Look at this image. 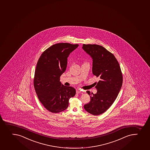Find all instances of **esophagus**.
<instances>
[{
	"label": "esophagus",
	"instance_id": "esophagus-1",
	"mask_svg": "<svg viewBox=\"0 0 150 150\" xmlns=\"http://www.w3.org/2000/svg\"><path fill=\"white\" fill-rule=\"evenodd\" d=\"M83 93V92L81 91H80V90H77L76 91V93L77 94H80V93Z\"/></svg>",
	"mask_w": 150,
	"mask_h": 150
}]
</instances>
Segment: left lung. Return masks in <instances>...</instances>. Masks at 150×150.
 I'll list each match as a JSON object with an SVG mask.
<instances>
[{
	"mask_svg": "<svg viewBox=\"0 0 150 150\" xmlns=\"http://www.w3.org/2000/svg\"><path fill=\"white\" fill-rule=\"evenodd\" d=\"M82 48L93 59V74L100 78L96 82V94L87 91L91 100L84 108L88 113L98 116L106 111L117 98L122 86V72L114 55L103 47L83 44Z\"/></svg>",
	"mask_w": 150,
	"mask_h": 150,
	"instance_id": "8db88e82",
	"label": "left lung"
}]
</instances>
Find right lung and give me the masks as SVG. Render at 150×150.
<instances>
[{
	"instance_id": "1",
	"label": "right lung",
	"mask_w": 150,
	"mask_h": 150,
	"mask_svg": "<svg viewBox=\"0 0 150 150\" xmlns=\"http://www.w3.org/2000/svg\"><path fill=\"white\" fill-rule=\"evenodd\" d=\"M79 45L60 43L51 46L39 57L34 74V87L40 102L53 113L65 110L76 94L73 87L62 85L60 77L67 68V57Z\"/></svg>"
}]
</instances>
